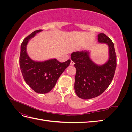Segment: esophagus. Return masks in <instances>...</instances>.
I'll return each mask as SVG.
<instances>
[{
    "label": "esophagus",
    "instance_id": "obj_1",
    "mask_svg": "<svg viewBox=\"0 0 132 132\" xmlns=\"http://www.w3.org/2000/svg\"><path fill=\"white\" fill-rule=\"evenodd\" d=\"M74 62L73 61H71L70 65H74Z\"/></svg>",
    "mask_w": 132,
    "mask_h": 132
}]
</instances>
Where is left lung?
Here are the masks:
<instances>
[{"instance_id": "obj_1", "label": "left lung", "mask_w": 132, "mask_h": 132, "mask_svg": "<svg viewBox=\"0 0 132 132\" xmlns=\"http://www.w3.org/2000/svg\"><path fill=\"white\" fill-rule=\"evenodd\" d=\"M98 41L109 46V58L104 64L98 65L92 61L89 51H77L71 54L77 70L74 90L78 96L82 99L98 96L107 89L114 77L117 65L114 44L103 33L98 35Z\"/></svg>"}]
</instances>
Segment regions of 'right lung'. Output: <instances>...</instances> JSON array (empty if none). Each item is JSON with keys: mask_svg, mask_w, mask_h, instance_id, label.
Instances as JSON below:
<instances>
[{"mask_svg": "<svg viewBox=\"0 0 132 132\" xmlns=\"http://www.w3.org/2000/svg\"><path fill=\"white\" fill-rule=\"evenodd\" d=\"M42 30L35 31L27 36L21 45L20 67L25 82L36 93L46 94L52 89L60 77L70 63L68 59L59 62L57 59L43 62H36L27 55L26 46L30 39Z\"/></svg>", "mask_w": 132, "mask_h": 132, "instance_id": "obj_1", "label": "right lung"}]
</instances>
